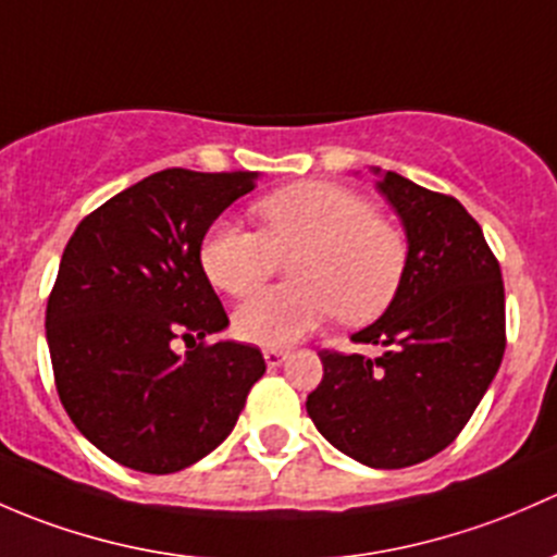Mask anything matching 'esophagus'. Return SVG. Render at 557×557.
<instances>
[{
    "label": "esophagus",
    "instance_id": "34e87169",
    "mask_svg": "<svg viewBox=\"0 0 557 557\" xmlns=\"http://www.w3.org/2000/svg\"><path fill=\"white\" fill-rule=\"evenodd\" d=\"M262 357H265V364L271 367V370H276V367L284 364L286 351H281V348H265V351H262Z\"/></svg>",
    "mask_w": 557,
    "mask_h": 557
}]
</instances>
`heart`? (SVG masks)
<instances>
[{
  "mask_svg": "<svg viewBox=\"0 0 557 557\" xmlns=\"http://www.w3.org/2000/svg\"><path fill=\"white\" fill-rule=\"evenodd\" d=\"M260 233L220 220L200 244V265L216 289L246 297L281 260L292 284L246 300L233 317L240 341L284 348L335 313L362 324L388 308L403 284L407 238L375 214L364 195L335 182H300L251 206Z\"/></svg>",
  "mask_w": 557,
  "mask_h": 557,
  "instance_id": "heart-1",
  "label": "heart"
}]
</instances>
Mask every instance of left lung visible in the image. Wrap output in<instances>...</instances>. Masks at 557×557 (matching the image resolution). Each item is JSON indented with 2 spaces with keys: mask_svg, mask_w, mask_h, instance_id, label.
Here are the masks:
<instances>
[{
  "mask_svg": "<svg viewBox=\"0 0 557 557\" xmlns=\"http://www.w3.org/2000/svg\"><path fill=\"white\" fill-rule=\"evenodd\" d=\"M377 190L405 225L407 265L386 313L351 341L383 354L321 351L324 375L306 410L341 453L403 469L448 448L488 392L507 346L504 281L456 198L394 171Z\"/></svg>",
  "mask_w": 557,
  "mask_h": 557,
  "instance_id": "obj_1",
  "label": "left lung"
}]
</instances>
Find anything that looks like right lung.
Here are the masks:
<instances>
[{
  "instance_id": "right-lung-1",
  "label": "right lung",
  "mask_w": 557,
  "mask_h": 557,
  "mask_svg": "<svg viewBox=\"0 0 557 557\" xmlns=\"http://www.w3.org/2000/svg\"><path fill=\"white\" fill-rule=\"evenodd\" d=\"M255 171L165 169L90 211L48 297L55 392L112 461L171 474L236 426L265 372L260 348L206 343L227 313L200 265L211 222L257 185ZM185 339L191 351H173Z\"/></svg>"
}]
</instances>
